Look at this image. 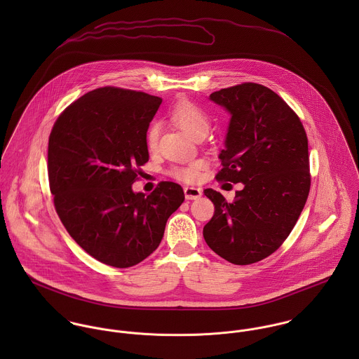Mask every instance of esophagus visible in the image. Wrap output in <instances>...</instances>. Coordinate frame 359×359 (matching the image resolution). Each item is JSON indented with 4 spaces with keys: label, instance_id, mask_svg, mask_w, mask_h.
I'll return each mask as SVG.
<instances>
[{
    "label": "esophagus",
    "instance_id": "obj_1",
    "mask_svg": "<svg viewBox=\"0 0 359 359\" xmlns=\"http://www.w3.org/2000/svg\"><path fill=\"white\" fill-rule=\"evenodd\" d=\"M184 194H185V199L188 201H196L202 196V189L201 188H195V187H185L184 188Z\"/></svg>",
    "mask_w": 359,
    "mask_h": 359
}]
</instances>
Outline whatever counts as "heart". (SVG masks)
Listing matches in <instances>:
<instances>
[{
    "mask_svg": "<svg viewBox=\"0 0 359 359\" xmlns=\"http://www.w3.org/2000/svg\"><path fill=\"white\" fill-rule=\"evenodd\" d=\"M172 121L189 137L195 138L201 133H207L210 121L205 111L195 103L189 101H180L171 110ZM158 140V126L154 124L147 134V145L149 149H154ZM205 168V161L198 158L184 165H175L171 170V175L184 182H195L201 171Z\"/></svg>",
    "mask_w": 359,
    "mask_h": 359,
    "instance_id": "obj_1",
    "label": "heart"
}]
</instances>
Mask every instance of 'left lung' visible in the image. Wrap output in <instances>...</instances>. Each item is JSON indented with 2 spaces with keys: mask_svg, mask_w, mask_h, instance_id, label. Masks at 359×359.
Segmentation results:
<instances>
[{
  "mask_svg": "<svg viewBox=\"0 0 359 359\" xmlns=\"http://www.w3.org/2000/svg\"><path fill=\"white\" fill-rule=\"evenodd\" d=\"M210 101L229 114L218 181L242 184L233 202L212 189V218L203 228L208 248L236 265L272 255L294 228L311 177L308 140L299 116L272 90L245 83L215 91Z\"/></svg>",
  "mask_w": 359,
  "mask_h": 359,
  "instance_id": "1",
  "label": "left lung"
}]
</instances>
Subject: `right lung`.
I'll list each match as a JSON object with an SVG mask.
<instances>
[{"instance_id": "add662e5", "label": "right lung", "mask_w": 359, "mask_h": 359, "mask_svg": "<svg viewBox=\"0 0 359 359\" xmlns=\"http://www.w3.org/2000/svg\"><path fill=\"white\" fill-rule=\"evenodd\" d=\"M161 98L103 87L67 106L48 142V178L69 235L106 265L128 268L158 248L168 217L182 205L181 185L134 192L137 167L149 160L147 133Z\"/></svg>"}]
</instances>
